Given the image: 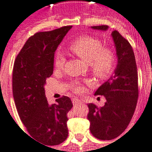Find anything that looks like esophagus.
<instances>
[{
  "instance_id": "1",
  "label": "esophagus",
  "mask_w": 152,
  "mask_h": 152,
  "mask_svg": "<svg viewBox=\"0 0 152 152\" xmlns=\"http://www.w3.org/2000/svg\"><path fill=\"white\" fill-rule=\"evenodd\" d=\"M72 103H73V104H79L80 103V100L77 98H74V99H72Z\"/></svg>"
}]
</instances>
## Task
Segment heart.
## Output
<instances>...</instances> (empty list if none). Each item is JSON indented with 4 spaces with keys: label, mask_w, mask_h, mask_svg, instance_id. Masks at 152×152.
Wrapping results in <instances>:
<instances>
[{
    "label": "heart",
    "mask_w": 152,
    "mask_h": 152,
    "mask_svg": "<svg viewBox=\"0 0 152 152\" xmlns=\"http://www.w3.org/2000/svg\"><path fill=\"white\" fill-rule=\"evenodd\" d=\"M69 49L82 59L90 62L92 74L97 78L104 80L111 77L117 68V56L110 48H104V44L98 38L83 35L78 37L69 45ZM65 63V57L62 54H57L54 65L56 69H62ZM83 87L75 86L76 93L83 91Z\"/></svg>",
    "instance_id": "obj_1"
}]
</instances>
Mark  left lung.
<instances>
[{
  "label": "left lung",
  "mask_w": 152,
  "mask_h": 152,
  "mask_svg": "<svg viewBox=\"0 0 152 152\" xmlns=\"http://www.w3.org/2000/svg\"><path fill=\"white\" fill-rule=\"evenodd\" d=\"M91 28L106 31V25ZM117 56L114 75L102 84L95 93L106 99L105 104L99 108L88 104L90 130L94 137L100 140H112L121 134L132 119L138 97V71L135 56L129 41L117 31L112 32Z\"/></svg>",
  "instance_id": "8db88e82"
}]
</instances>
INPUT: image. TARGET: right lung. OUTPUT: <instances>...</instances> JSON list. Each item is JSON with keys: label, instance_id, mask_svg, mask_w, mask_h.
<instances>
[{"label": "right lung", "instance_id": "add662e5", "mask_svg": "<svg viewBox=\"0 0 152 152\" xmlns=\"http://www.w3.org/2000/svg\"><path fill=\"white\" fill-rule=\"evenodd\" d=\"M71 27L35 33L26 40L14 64L12 86L18 113L30 135L46 147L61 144L68 137L71 100L64 96L49 104L44 85L53 73L54 53Z\"/></svg>", "mask_w": 152, "mask_h": 152}]
</instances>
